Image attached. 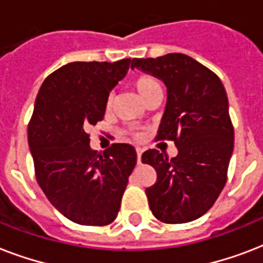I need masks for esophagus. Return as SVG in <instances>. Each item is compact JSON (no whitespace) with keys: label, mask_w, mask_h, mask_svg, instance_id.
Wrapping results in <instances>:
<instances>
[{"label":"esophagus","mask_w":263,"mask_h":263,"mask_svg":"<svg viewBox=\"0 0 263 263\" xmlns=\"http://www.w3.org/2000/svg\"><path fill=\"white\" fill-rule=\"evenodd\" d=\"M142 153H143L142 148H136V160H138V164H140V160H142Z\"/></svg>","instance_id":"obj_1"}]
</instances>
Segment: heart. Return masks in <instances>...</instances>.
I'll return each instance as SVG.
<instances>
[{
    "label": "heart",
    "mask_w": 263,
    "mask_h": 263,
    "mask_svg": "<svg viewBox=\"0 0 263 263\" xmlns=\"http://www.w3.org/2000/svg\"><path fill=\"white\" fill-rule=\"evenodd\" d=\"M132 86H134V88L138 91V94L140 95V98L143 99V101H146L148 97H152V95L154 94V92H157V91H161V86L160 83H158V80L150 75L138 76V78H135L134 82H132ZM111 102H113V101H111V97H109V99H107L106 102L107 109H110L111 107Z\"/></svg>",
    "instance_id": "obj_1"
}]
</instances>
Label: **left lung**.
<instances>
[{
	"label": "left lung",
	"instance_id": "left-lung-1",
	"mask_svg": "<svg viewBox=\"0 0 263 263\" xmlns=\"http://www.w3.org/2000/svg\"><path fill=\"white\" fill-rule=\"evenodd\" d=\"M132 68L162 80L168 101L157 139L173 140L177 156L168 158L156 148L142 156L157 181L146 188L156 218L183 224L212 208L227 183L233 152V125L228 97L220 78L181 53L157 59H132Z\"/></svg>",
	"mask_w": 263,
	"mask_h": 263
}]
</instances>
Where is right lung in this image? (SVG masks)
I'll return each mask as SVG.
<instances>
[{"label":"right lung","mask_w":263,"mask_h":263,"mask_svg":"<svg viewBox=\"0 0 263 263\" xmlns=\"http://www.w3.org/2000/svg\"><path fill=\"white\" fill-rule=\"evenodd\" d=\"M129 64V59L69 63L47 76L35 99L28 144L36 181L50 203L76 224L113 222L135 168L134 146L115 143L98 153L87 134L103 119L109 92Z\"/></svg>","instance_id":"right-lung-1"}]
</instances>
